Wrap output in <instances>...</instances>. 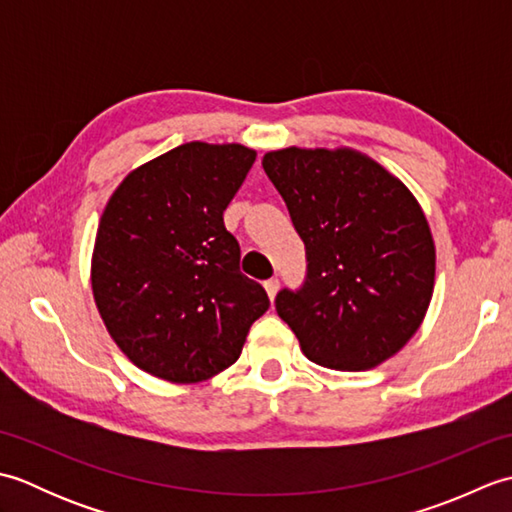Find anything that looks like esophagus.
<instances>
[{
  "label": "esophagus",
  "mask_w": 512,
  "mask_h": 512,
  "mask_svg": "<svg viewBox=\"0 0 512 512\" xmlns=\"http://www.w3.org/2000/svg\"><path fill=\"white\" fill-rule=\"evenodd\" d=\"M264 288H266V295H268V299H270V301H275V297H277V290H279V281H277V279H268L266 284H264Z\"/></svg>",
  "instance_id": "34e87169"
}]
</instances>
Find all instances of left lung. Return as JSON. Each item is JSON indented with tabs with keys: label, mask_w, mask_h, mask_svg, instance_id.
<instances>
[{
	"label": "left lung",
	"mask_w": 512,
	"mask_h": 512,
	"mask_svg": "<svg viewBox=\"0 0 512 512\" xmlns=\"http://www.w3.org/2000/svg\"><path fill=\"white\" fill-rule=\"evenodd\" d=\"M262 165L306 244L308 277L275 308L312 363L365 372L424 321L436 244L405 182L352 147L266 151Z\"/></svg>",
	"instance_id": "8db88e82"
}]
</instances>
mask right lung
Returning <instances> with one entry per match:
<instances>
[{"label": "right lung", "mask_w": 512, "mask_h": 512, "mask_svg": "<svg viewBox=\"0 0 512 512\" xmlns=\"http://www.w3.org/2000/svg\"><path fill=\"white\" fill-rule=\"evenodd\" d=\"M255 156L193 140L129 171L105 204L94 303L112 341L151 376L191 385L224 372L270 306L239 273V244L222 217Z\"/></svg>", "instance_id": "add662e5"}]
</instances>
